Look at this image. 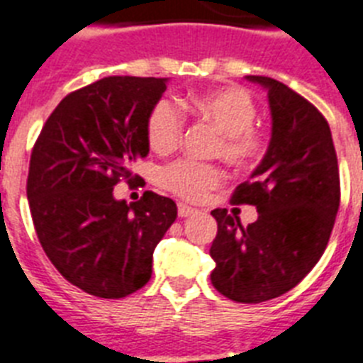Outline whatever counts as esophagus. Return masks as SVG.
<instances>
[{
	"label": "esophagus",
	"instance_id": "esophagus-1",
	"mask_svg": "<svg viewBox=\"0 0 363 363\" xmlns=\"http://www.w3.org/2000/svg\"><path fill=\"white\" fill-rule=\"evenodd\" d=\"M194 214H197L196 208H191V206L179 203V218H188V216H194Z\"/></svg>",
	"mask_w": 363,
	"mask_h": 363
}]
</instances>
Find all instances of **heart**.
<instances>
[{"instance_id": "1", "label": "heart", "mask_w": 363, "mask_h": 363, "mask_svg": "<svg viewBox=\"0 0 363 363\" xmlns=\"http://www.w3.org/2000/svg\"><path fill=\"white\" fill-rule=\"evenodd\" d=\"M182 108L212 123L221 133L216 155L233 164H249L266 147V138L255 127L258 108L247 90L240 86H223L191 96ZM184 133L181 111L162 99L151 108L145 125L149 147L157 153H167L179 145ZM223 181V173L212 164H196L179 160L166 166L160 182L166 190L188 201H199L206 191Z\"/></svg>"}]
</instances>
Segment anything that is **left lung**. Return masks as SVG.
Wrapping results in <instances>:
<instances>
[{"mask_svg":"<svg viewBox=\"0 0 363 363\" xmlns=\"http://www.w3.org/2000/svg\"><path fill=\"white\" fill-rule=\"evenodd\" d=\"M267 90V153L233 194L255 205L258 219L243 227L227 208L212 210L218 234L210 247L212 286L227 299L257 304L299 284L327 249L340 208V169L325 116L284 83L247 75Z\"/></svg>","mask_w":363,"mask_h":363,"instance_id":"8db88e82","label":"left lung"}]
</instances>
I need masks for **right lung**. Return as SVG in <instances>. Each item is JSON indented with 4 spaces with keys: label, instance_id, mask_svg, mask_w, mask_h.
<instances>
[{
    "label": "right lung",
    "instance_id": "obj_1",
    "mask_svg": "<svg viewBox=\"0 0 363 363\" xmlns=\"http://www.w3.org/2000/svg\"><path fill=\"white\" fill-rule=\"evenodd\" d=\"M167 79L114 77L68 94L36 138L27 199L42 249L60 275L101 299H121L151 279L153 251L177 218L169 197L144 191L127 205L120 181L147 157L149 112Z\"/></svg>",
    "mask_w": 363,
    "mask_h": 363
}]
</instances>
